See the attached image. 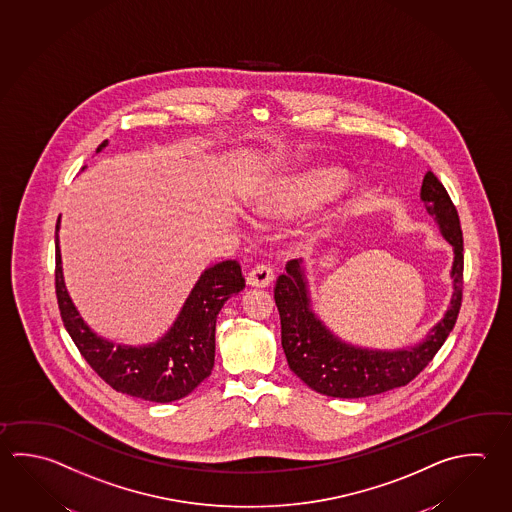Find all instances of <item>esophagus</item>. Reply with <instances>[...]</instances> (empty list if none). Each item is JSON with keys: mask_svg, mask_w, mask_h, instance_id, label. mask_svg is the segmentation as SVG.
Segmentation results:
<instances>
[{"mask_svg": "<svg viewBox=\"0 0 512 512\" xmlns=\"http://www.w3.org/2000/svg\"><path fill=\"white\" fill-rule=\"evenodd\" d=\"M246 282L253 288H268L273 282V270L264 264H257L255 268L248 271Z\"/></svg>", "mask_w": 512, "mask_h": 512, "instance_id": "obj_1", "label": "esophagus"}]
</instances>
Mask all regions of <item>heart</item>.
I'll list each match as a JSON object with an SVG mask.
<instances>
[{"mask_svg":"<svg viewBox=\"0 0 512 512\" xmlns=\"http://www.w3.org/2000/svg\"><path fill=\"white\" fill-rule=\"evenodd\" d=\"M340 181L342 175L331 168H320L306 174L295 175L291 179L277 183L271 193L266 195L262 208L282 213L304 210L337 192Z\"/></svg>","mask_w":512,"mask_h":512,"instance_id":"obj_1","label":"heart"}]
</instances>
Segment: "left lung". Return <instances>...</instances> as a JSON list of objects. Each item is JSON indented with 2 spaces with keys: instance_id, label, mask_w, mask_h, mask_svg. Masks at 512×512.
<instances>
[{
  "instance_id": "left-lung-1",
  "label": "left lung",
  "mask_w": 512,
  "mask_h": 512,
  "mask_svg": "<svg viewBox=\"0 0 512 512\" xmlns=\"http://www.w3.org/2000/svg\"><path fill=\"white\" fill-rule=\"evenodd\" d=\"M420 197L427 213L438 222L440 232L453 244V297L444 319L415 348L380 351L351 346L333 335L309 304L308 282L297 259L286 264V273L275 284L279 308L280 338L288 366L297 377L320 395L364 398L407 386L433 360L445 338L453 331L463 290V235L460 217L444 184L427 172Z\"/></svg>"
}]
</instances>
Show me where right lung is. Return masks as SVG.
<instances>
[{"label":"right lung","mask_w":512,"mask_h":512,"mask_svg":"<svg viewBox=\"0 0 512 512\" xmlns=\"http://www.w3.org/2000/svg\"><path fill=\"white\" fill-rule=\"evenodd\" d=\"M107 146L103 141L97 152ZM56 222V295L59 313L79 353L108 386L150 402H174L212 375L215 322L224 302L244 290L241 264L222 261L204 271L170 331L148 346H121L97 337L68 297Z\"/></svg>","instance_id":"1"}]
</instances>
